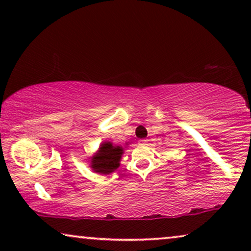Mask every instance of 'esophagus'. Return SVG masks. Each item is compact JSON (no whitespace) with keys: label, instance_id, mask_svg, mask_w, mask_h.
<instances>
[{"label":"esophagus","instance_id":"34e87169","mask_svg":"<svg viewBox=\"0 0 251 251\" xmlns=\"http://www.w3.org/2000/svg\"><path fill=\"white\" fill-rule=\"evenodd\" d=\"M139 144L140 145H147V139H140Z\"/></svg>","mask_w":251,"mask_h":251}]
</instances>
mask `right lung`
Listing matches in <instances>:
<instances>
[{
    "mask_svg": "<svg viewBox=\"0 0 251 251\" xmlns=\"http://www.w3.org/2000/svg\"><path fill=\"white\" fill-rule=\"evenodd\" d=\"M125 149L122 146L113 145L112 142L105 140L99 145L97 152L90 156V167L94 173L99 175H109L118 169L121 162Z\"/></svg>",
    "mask_w": 251,
    "mask_h": 251,
    "instance_id": "1",
    "label": "right lung"
}]
</instances>
